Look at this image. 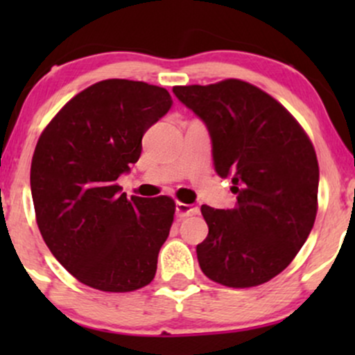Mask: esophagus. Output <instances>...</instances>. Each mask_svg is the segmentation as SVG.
<instances>
[{"label": "esophagus", "instance_id": "esophagus-1", "mask_svg": "<svg viewBox=\"0 0 355 355\" xmlns=\"http://www.w3.org/2000/svg\"><path fill=\"white\" fill-rule=\"evenodd\" d=\"M175 214H177L178 218H185V217H189V215H197L198 207L189 205V203L177 202V205H175Z\"/></svg>", "mask_w": 355, "mask_h": 355}]
</instances>
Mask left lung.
I'll list each match as a JSON object with an SVG mask.
<instances>
[{
    "instance_id": "obj_1",
    "label": "left lung",
    "mask_w": 355,
    "mask_h": 355,
    "mask_svg": "<svg viewBox=\"0 0 355 355\" xmlns=\"http://www.w3.org/2000/svg\"><path fill=\"white\" fill-rule=\"evenodd\" d=\"M173 93L205 123L215 172L232 178L237 195L234 209L202 205L209 225L197 245L202 272L227 287L266 284L294 260L315 222V150L279 101L245 81Z\"/></svg>"
}]
</instances>
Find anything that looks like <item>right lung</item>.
I'll list each match as a JSON object with an SVG mask.
<instances>
[{
	"label": "right lung",
	"instance_id": "add662e5",
	"mask_svg": "<svg viewBox=\"0 0 355 355\" xmlns=\"http://www.w3.org/2000/svg\"><path fill=\"white\" fill-rule=\"evenodd\" d=\"M172 105L165 88L105 80L68 101L36 144V223L55 259L88 287L132 292L153 280L175 202L128 200L116 178L137 164L145 132Z\"/></svg>",
	"mask_w": 355,
	"mask_h": 355
}]
</instances>
